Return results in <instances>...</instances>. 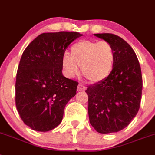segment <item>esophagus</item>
I'll use <instances>...</instances> for the list:
<instances>
[{"instance_id": "esophagus-1", "label": "esophagus", "mask_w": 155, "mask_h": 155, "mask_svg": "<svg viewBox=\"0 0 155 155\" xmlns=\"http://www.w3.org/2000/svg\"><path fill=\"white\" fill-rule=\"evenodd\" d=\"M86 90V87L85 86H84L83 84H79L77 87V91H85Z\"/></svg>"}]
</instances>
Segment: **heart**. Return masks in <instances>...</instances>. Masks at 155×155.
<instances>
[{
    "instance_id": "heart-1",
    "label": "heart",
    "mask_w": 155,
    "mask_h": 155,
    "mask_svg": "<svg viewBox=\"0 0 155 155\" xmlns=\"http://www.w3.org/2000/svg\"><path fill=\"white\" fill-rule=\"evenodd\" d=\"M115 58V50L109 41L80 40L71 45L69 55H64L62 66L68 77L77 75L80 67L88 81L99 83L110 75Z\"/></svg>"
}]
</instances>
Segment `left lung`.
<instances>
[{"instance_id": "obj_1", "label": "left lung", "mask_w": 155, "mask_h": 155, "mask_svg": "<svg viewBox=\"0 0 155 155\" xmlns=\"http://www.w3.org/2000/svg\"><path fill=\"white\" fill-rule=\"evenodd\" d=\"M94 36L113 45L116 58L110 75L86 90L90 123L99 133L117 132L130 124L140 110L141 68L134 50L123 38L109 33Z\"/></svg>"}]
</instances>
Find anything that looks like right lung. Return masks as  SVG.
Wrapping results in <instances>:
<instances>
[{"label":"right lung","mask_w":155,"mask_h":155,"mask_svg":"<svg viewBox=\"0 0 155 155\" xmlns=\"http://www.w3.org/2000/svg\"><path fill=\"white\" fill-rule=\"evenodd\" d=\"M82 35L64 31L41 34L23 51L16 74L15 105L31 129L48 132L61 124L78 86L62 74V58L68 46Z\"/></svg>","instance_id":"add662e5"}]
</instances>
